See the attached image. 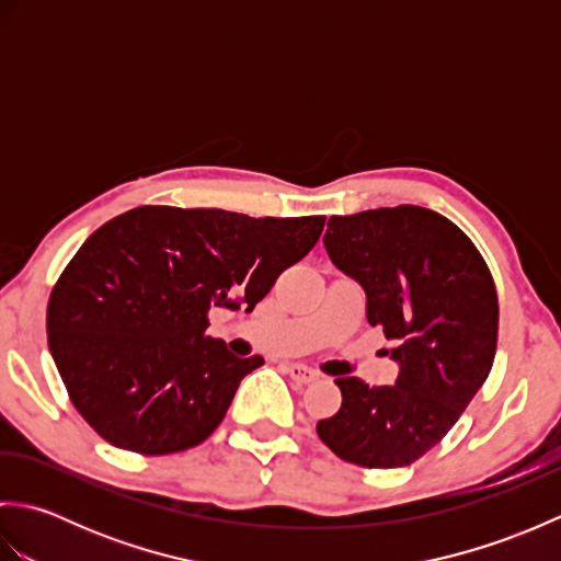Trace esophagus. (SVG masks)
Wrapping results in <instances>:
<instances>
[{
    "label": "esophagus",
    "mask_w": 561,
    "mask_h": 561,
    "mask_svg": "<svg viewBox=\"0 0 561 561\" xmlns=\"http://www.w3.org/2000/svg\"><path fill=\"white\" fill-rule=\"evenodd\" d=\"M284 371H287L296 380V383H313V380L318 378L313 368H308L304 364H287L284 366Z\"/></svg>",
    "instance_id": "obj_1"
}]
</instances>
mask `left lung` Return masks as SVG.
<instances>
[{
  "instance_id": "obj_1",
  "label": "left lung",
  "mask_w": 561,
  "mask_h": 561,
  "mask_svg": "<svg viewBox=\"0 0 561 561\" xmlns=\"http://www.w3.org/2000/svg\"><path fill=\"white\" fill-rule=\"evenodd\" d=\"M330 260L366 291V318L396 342V386L337 378L342 408L316 432L362 468H404L458 422L492 371L499 301L474 243L440 214L380 207L330 217Z\"/></svg>"
}]
</instances>
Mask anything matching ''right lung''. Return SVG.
I'll list each match as a JSON object with an SVG mask.
<instances>
[{
	"label": "right lung",
	"instance_id": "1",
	"mask_svg": "<svg viewBox=\"0 0 561 561\" xmlns=\"http://www.w3.org/2000/svg\"><path fill=\"white\" fill-rule=\"evenodd\" d=\"M323 226L147 205L93 231L47 301L50 354L93 432L141 456L202 444L265 364L205 335L209 308L253 311Z\"/></svg>",
	"mask_w": 561,
	"mask_h": 561
}]
</instances>
